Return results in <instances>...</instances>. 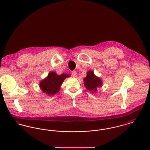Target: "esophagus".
I'll use <instances>...</instances> for the list:
<instances>
[{"label": "esophagus", "mask_w": 150, "mask_h": 150, "mask_svg": "<svg viewBox=\"0 0 150 150\" xmlns=\"http://www.w3.org/2000/svg\"><path fill=\"white\" fill-rule=\"evenodd\" d=\"M71 74H72L73 77H76L77 76V71H72Z\"/></svg>", "instance_id": "esophagus-1"}]
</instances>
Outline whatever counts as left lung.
Here are the masks:
<instances>
[{
  "label": "left lung",
  "mask_w": 150,
  "mask_h": 150,
  "mask_svg": "<svg viewBox=\"0 0 150 150\" xmlns=\"http://www.w3.org/2000/svg\"><path fill=\"white\" fill-rule=\"evenodd\" d=\"M83 80L86 89L93 93L96 92L98 91V88L102 86L103 83L100 78L95 76L94 72L92 70L88 71L86 76Z\"/></svg>",
  "instance_id": "left-lung-1"
}]
</instances>
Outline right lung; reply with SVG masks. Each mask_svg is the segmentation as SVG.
Instances as JSON below:
<instances>
[{
    "mask_svg": "<svg viewBox=\"0 0 150 150\" xmlns=\"http://www.w3.org/2000/svg\"><path fill=\"white\" fill-rule=\"evenodd\" d=\"M70 76L67 74L58 75L54 71H50L48 76L40 82V88L44 93L49 96L55 95L59 92L64 79Z\"/></svg>",
    "mask_w": 150,
    "mask_h": 150,
    "instance_id": "right-lung-1",
    "label": "right lung"
}]
</instances>
